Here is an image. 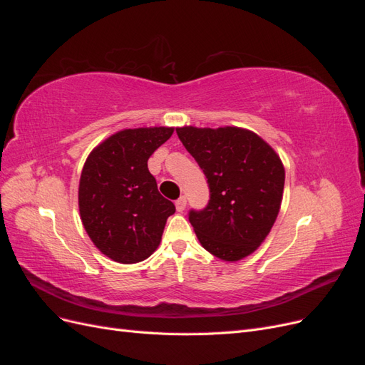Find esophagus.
<instances>
[{
	"label": "esophagus",
	"mask_w": 365,
	"mask_h": 365,
	"mask_svg": "<svg viewBox=\"0 0 365 365\" xmlns=\"http://www.w3.org/2000/svg\"><path fill=\"white\" fill-rule=\"evenodd\" d=\"M175 205H176V210H178V212H184V210H185V205H187L185 196H181L180 200H176V201H175Z\"/></svg>",
	"instance_id": "1"
}]
</instances>
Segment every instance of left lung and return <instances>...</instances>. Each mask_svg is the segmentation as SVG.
<instances>
[{
    "label": "left lung",
    "instance_id": "obj_1",
    "mask_svg": "<svg viewBox=\"0 0 365 365\" xmlns=\"http://www.w3.org/2000/svg\"><path fill=\"white\" fill-rule=\"evenodd\" d=\"M176 134L202 169L210 190L208 204L189 212L197 239L219 259H244L277 219L284 187L279 155L259 135L240 128L185 126Z\"/></svg>",
    "mask_w": 365,
    "mask_h": 365
}]
</instances>
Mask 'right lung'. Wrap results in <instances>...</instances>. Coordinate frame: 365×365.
<instances>
[{
  "label": "right lung",
  "instance_id": "right-lung-1",
  "mask_svg": "<svg viewBox=\"0 0 365 365\" xmlns=\"http://www.w3.org/2000/svg\"><path fill=\"white\" fill-rule=\"evenodd\" d=\"M173 128L125 129L88 157L81 175L79 210L94 245L118 263H137L157 250L172 201L158 192L148 160Z\"/></svg>",
  "mask_w": 365,
  "mask_h": 365
}]
</instances>
